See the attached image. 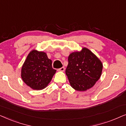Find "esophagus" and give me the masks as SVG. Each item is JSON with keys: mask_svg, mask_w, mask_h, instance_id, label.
Wrapping results in <instances>:
<instances>
[{"mask_svg": "<svg viewBox=\"0 0 126 126\" xmlns=\"http://www.w3.org/2000/svg\"><path fill=\"white\" fill-rule=\"evenodd\" d=\"M64 70H65V68L64 67H62L58 69V71H64Z\"/></svg>", "mask_w": 126, "mask_h": 126, "instance_id": "1", "label": "esophagus"}]
</instances>
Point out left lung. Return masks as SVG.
Returning a JSON list of instances; mask_svg holds the SVG:
<instances>
[{
	"instance_id": "8db88e82",
	"label": "left lung",
	"mask_w": 126,
	"mask_h": 126,
	"mask_svg": "<svg viewBox=\"0 0 126 126\" xmlns=\"http://www.w3.org/2000/svg\"><path fill=\"white\" fill-rule=\"evenodd\" d=\"M66 74L73 88L78 91H85L94 86L101 76L103 64L89 49L83 48L73 52L68 58Z\"/></svg>"
}]
</instances>
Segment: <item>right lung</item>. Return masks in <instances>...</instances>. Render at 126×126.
I'll list each match as a JSON object with an SVG mask.
<instances>
[{"mask_svg": "<svg viewBox=\"0 0 126 126\" xmlns=\"http://www.w3.org/2000/svg\"><path fill=\"white\" fill-rule=\"evenodd\" d=\"M56 73L51 60L43 52L33 50L30 52L21 70V77L26 84L35 90L47 86Z\"/></svg>", "mask_w": 126, "mask_h": 126, "instance_id": "1", "label": "right lung"}]
</instances>
